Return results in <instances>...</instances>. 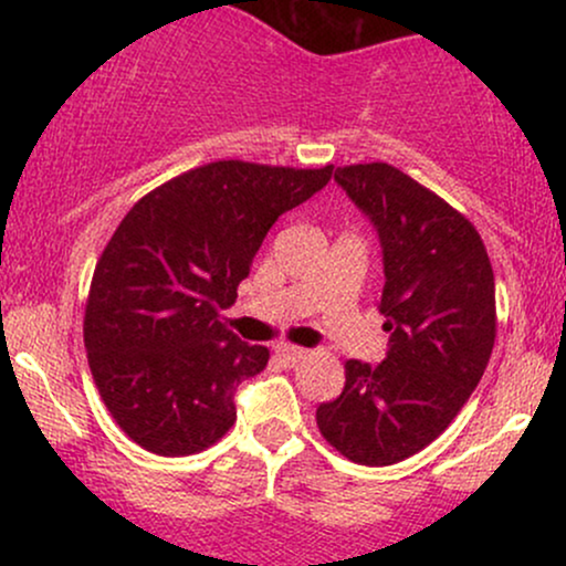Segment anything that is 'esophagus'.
Segmentation results:
<instances>
[{"mask_svg": "<svg viewBox=\"0 0 566 566\" xmlns=\"http://www.w3.org/2000/svg\"><path fill=\"white\" fill-rule=\"evenodd\" d=\"M308 350L297 348V346H276V356L284 361V365H297V361L305 359Z\"/></svg>", "mask_w": 566, "mask_h": 566, "instance_id": "1", "label": "esophagus"}]
</instances>
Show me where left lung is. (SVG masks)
<instances>
[{"instance_id":"left-lung-1","label":"left lung","mask_w":566,"mask_h":566,"mask_svg":"<svg viewBox=\"0 0 566 566\" xmlns=\"http://www.w3.org/2000/svg\"><path fill=\"white\" fill-rule=\"evenodd\" d=\"M335 184L380 239L388 350L378 367L346 361V386L316 423L354 463L391 465L431 444L482 380L495 276L469 220L396 167H337Z\"/></svg>"}]
</instances>
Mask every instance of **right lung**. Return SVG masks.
Returning a JSON list of instances; mask_svg holds the SVG:
<instances>
[{
    "label": "right lung",
    "instance_id": "right-lung-1",
    "mask_svg": "<svg viewBox=\"0 0 566 566\" xmlns=\"http://www.w3.org/2000/svg\"><path fill=\"white\" fill-rule=\"evenodd\" d=\"M329 178L333 165L212 161L143 197L114 231L90 284L84 348L108 412L143 450L193 454L233 426V394L269 348L239 340L220 311L279 216Z\"/></svg>",
    "mask_w": 566,
    "mask_h": 566
}]
</instances>
